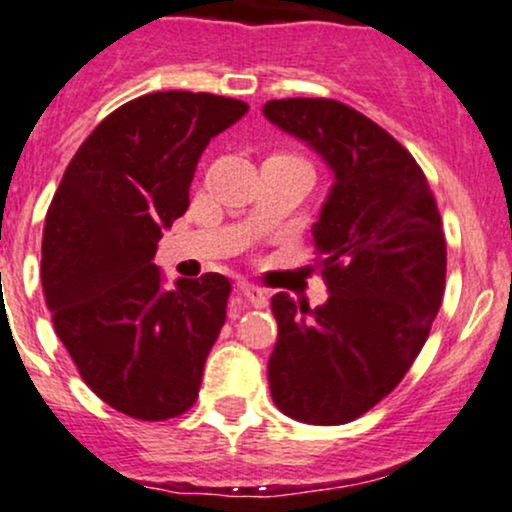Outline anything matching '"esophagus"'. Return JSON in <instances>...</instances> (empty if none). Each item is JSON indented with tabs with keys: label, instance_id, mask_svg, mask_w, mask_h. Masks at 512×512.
Masks as SVG:
<instances>
[{
	"label": "esophagus",
	"instance_id": "34e87169",
	"mask_svg": "<svg viewBox=\"0 0 512 512\" xmlns=\"http://www.w3.org/2000/svg\"><path fill=\"white\" fill-rule=\"evenodd\" d=\"M238 289H240V293H243L245 298H248V301H250L252 305H255V308H267L269 296H267V291L260 289V286L248 284V281H243V284H240Z\"/></svg>",
	"mask_w": 512,
	"mask_h": 512
}]
</instances>
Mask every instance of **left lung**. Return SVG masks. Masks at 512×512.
I'll list each match as a JSON object with an SVG mask.
<instances>
[{"label":"left lung","mask_w":512,"mask_h":512,"mask_svg":"<svg viewBox=\"0 0 512 512\" xmlns=\"http://www.w3.org/2000/svg\"><path fill=\"white\" fill-rule=\"evenodd\" d=\"M264 117L334 170L313 226L325 305L276 293L269 390L291 419L349 424L402 383L445 293L448 245L428 180L402 144L332 98H281Z\"/></svg>","instance_id":"1"}]
</instances>
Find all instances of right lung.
<instances>
[{
	"label": "right lung",
	"instance_id": "add662e5",
	"mask_svg": "<svg viewBox=\"0 0 512 512\" xmlns=\"http://www.w3.org/2000/svg\"><path fill=\"white\" fill-rule=\"evenodd\" d=\"M245 113L248 103L214 93L134 98L88 134L50 202L40 279L55 332L84 383L132 419H175L195 404L226 322V276L163 291L154 255L190 207L202 151Z\"/></svg>",
	"mask_w": 512,
	"mask_h": 512
}]
</instances>
